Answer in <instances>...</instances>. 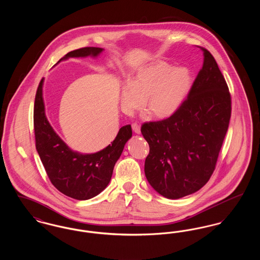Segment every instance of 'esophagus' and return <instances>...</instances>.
Here are the masks:
<instances>
[{
	"mask_svg": "<svg viewBox=\"0 0 260 260\" xmlns=\"http://www.w3.org/2000/svg\"><path fill=\"white\" fill-rule=\"evenodd\" d=\"M132 127H133V131L137 134V135H139L140 134V125L138 124H132Z\"/></svg>",
	"mask_w": 260,
	"mask_h": 260,
	"instance_id": "obj_1",
	"label": "esophagus"
}]
</instances>
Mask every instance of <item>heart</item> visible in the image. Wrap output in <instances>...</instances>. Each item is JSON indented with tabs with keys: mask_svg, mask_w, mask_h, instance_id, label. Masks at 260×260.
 Segmentation results:
<instances>
[{
	"mask_svg": "<svg viewBox=\"0 0 260 260\" xmlns=\"http://www.w3.org/2000/svg\"><path fill=\"white\" fill-rule=\"evenodd\" d=\"M193 87V77L187 67H174L157 61L140 68L121 89L120 102L125 113L145 107L153 117L167 119L180 109Z\"/></svg>",
	"mask_w": 260,
	"mask_h": 260,
	"instance_id": "heart-1",
	"label": "heart"
}]
</instances>
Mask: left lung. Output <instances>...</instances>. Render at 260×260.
Segmentation results:
<instances>
[{
    "label": "left lung",
    "mask_w": 260,
    "mask_h": 260,
    "mask_svg": "<svg viewBox=\"0 0 260 260\" xmlns=\"http://www.w3.org/2000/svg\"><path fill=\"white\" fill-rule=\"evenodd\" d=\"M201 50L203 67L180 109L166 120L141 126L150 147L146 178L168 199L193 194L209 181L231 117L226 81L210 51Z\"/></svg>",
    "instance_id": "8db88e82"
}]
</instances>
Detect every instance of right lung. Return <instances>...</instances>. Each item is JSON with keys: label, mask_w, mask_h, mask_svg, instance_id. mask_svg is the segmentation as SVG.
Wrapping results in <instances>:
<instances>
[{"label": "right lung", "mask_w": 260, "mask_h": 260, "mask_svg": "<svg viewBox=\"0 0 260 260\" xmlns=\"http://www.w3.org/2000/svg\"><path fill=\"white\" fill-rule=\"evenodd\" d=\"M103 50L93 47L72 50L58 62L70 57L95 58ZM43 85L44 79L39 84L34 104L36 149L43 166L50 182L64 195L76 200L93 198L109 184L114 166L122 155L124 144L133 136L132 126H122L111 144L96 153L82 154L73 151L55 133L46 116Z\"/></svg>", "instance_id": "1"}]
</instances>
